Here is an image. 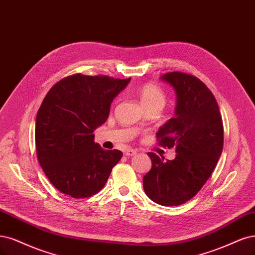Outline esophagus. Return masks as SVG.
Wrapping results in <instances>:
<instances>
[{"instance_id": "esophagus-1", "label": "esophagus", "mask_w": 255, "mask_h": 255, "mask_svg": "<svg viewBox=\"0 0 255 255\" xmlns=\"http://www.w3.org/2000/svg\"><path fill=\"white\" fill-rule=\"evenodd\" d=\"M137 154V151L136 150H133V148H127V150H125V155L126 156H135Z\"/></svg>"}]
</instances>
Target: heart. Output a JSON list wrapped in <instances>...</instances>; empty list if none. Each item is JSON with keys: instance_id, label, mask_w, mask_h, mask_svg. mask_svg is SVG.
<instances>
[{"instance_id": "1", "label": "heart", "mask_w": 255, "mask_h": 255, "mask_svg": "<svg viewBox=\"0 0 255 255\" xmlns=\"http://www.w3.org/2000/svg\"><path fill=\"white\" fill-rule=\"evenodd\" d=\"M138 96L144 109L163 108L165 103V94L160 86L154 83H146L138 91Z\"/></svg>"}]
</instances>
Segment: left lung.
<instances>
[{"label":"left lung","instance_id":"1","mask_svg":"<svg viewBox=\"0 0 255 255\" xmlns=\"http://www.w3.org/2000/svg\"><path fill=\"white\" fill-rule=\"evenodd\" d=\"M176 93L175 116L159 128V144L175 147L176 157L147 153L152 169L143 177L145 194L161 206H179L194 197L211 176L224 145L217 101L198 78L173 72L160 77Z\"/></svg>","mask_w":255,"mask_h":255}]
</instances>
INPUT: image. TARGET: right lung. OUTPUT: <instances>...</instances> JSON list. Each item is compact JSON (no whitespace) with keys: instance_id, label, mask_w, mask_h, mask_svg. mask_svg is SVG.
I'll return each mask as SVG.
<instances>
[{"instance_id":"right-lung-1","label":"right lung","mask_w":255,"mask_h":255,"mask_svg":"<svg viewBox=\"0 0 255 255\" xmlns=\"http://www.w3.org/2000/svg\"><path fill=\"white\" fill-rule=\"evenodd\" d=\"M129 81L76 74L57 82L45 96L34 128L37 156L60 192L85 198L107 183L122 152L104 151L93 133L107 121L111 103Z\"/></svg>"}]
</instances>
